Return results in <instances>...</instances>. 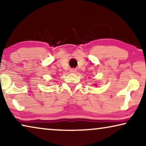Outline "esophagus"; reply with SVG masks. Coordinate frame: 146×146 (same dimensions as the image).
Segmentation results:
<instances>
[{
  "label": "esophagus",
  "instance_id": "1",
  "mask_svg": "<svg viewBox=\"0 0 146 146\" xmlns=\"http://www.w3.org/2000/svg\"><path fill=\"white\" fill-rule=\"evenodd\" d=\"M70 72L71 73H75L76 72V70L74 68H71L70 70Z\"/></svg>",
  "mask_w": 146,
  "mask_h": 146
}]
</instances>
